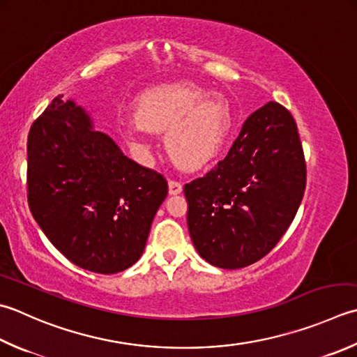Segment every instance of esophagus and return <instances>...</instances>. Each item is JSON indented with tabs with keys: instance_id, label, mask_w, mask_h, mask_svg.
I'll list each match as a JSON object with an SVG mask.
<instances>
[{
	"instance_id": "1",
	"label": "esophagus",
	"mask_w": 357,
	"mask_h": 357,
	"mask_svg": "<svg viewBox=\"0 0 357 357\" xmlns=\"http://www.w3.org/2000/svg\"><path fill=\"white\" fill-rule=\"evenodd\" d=\"M181 192H183V185H181V183L170 179L169 181V193L170 195H179Z\"/></svg>"
}]
</instances>
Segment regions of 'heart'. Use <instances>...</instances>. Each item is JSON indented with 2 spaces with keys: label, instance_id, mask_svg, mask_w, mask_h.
I'll return each instance as SVG.
<instances>
[{
  "label": "heart",
  "instance_id": "obj_1",
  "mask_svg": "<svg viewBox=\"0 0 357 357\" xmlns=\"http://www.w3.org/2000/svg\"><path fill=\"white\" fill-rule=\"evenodd\" d=\"M234 127V114L225 96L197 83L158 85L137 97L136 117L123 132L139 150H146L151 131L164 132V146L174 165L199 170L220 155Z\"/></svg>",
  "mask_w": 357,
  "mask_h": 357
}]
</instances>
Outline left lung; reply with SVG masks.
<instances>
[{
  "mask_svg": "<svg viewBox=\"0 0 357 357\" xmlns=\"http://www.w3.org/2000/svg\"><path fill=\"white\" fill-rule=\"evenodd\" d=\"M306 164L294 117L268 102L243 123L218 165L184 185L195 249L221 269H240L274 249L294 220Z\"/></svg>",
  "mask_w": 357,
  "mask_h": 357,
  "instance_id": "obj_1",
  "label": "left lung"
}]
</instances>
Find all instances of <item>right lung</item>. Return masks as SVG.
Segmentation results:
<instances>
[{"label":"right lung","instance_id":"add662e5","mask_svg":"<svg viewBox=\"0 0 357 357\" xmlns=\"http://www.w3.org/2000/svg\"><path fill=\"white\" fill-rule=\"evenodd\" d=\"M57 96L27 136V201L55 248L79 268L116 274L141 258L169 192L128 159L74 100Z\"/></svg>","mask_w":357,"mask_h":357}]
</instances>
